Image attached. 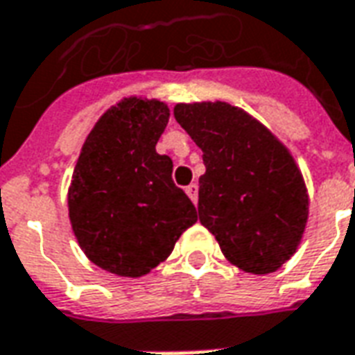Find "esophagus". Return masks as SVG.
I'll list each match as a JSON object with an SVG mask.
<instances>
[{"label":"esophagus","mask_w":355,"mask_h":355,"mask_svg":"<svg viewBox=\"0 0 355 355\" xmlns=\"http://www.w3.org/2000/svg\"><path fill=\"white\" fill-rule=\"evenodd\" d=\"M186 193H188V198L193 201V205L198 203V184H196V182L186 188Z\"/></svg>","instance_id":"esophagus-1"}]
</instances>
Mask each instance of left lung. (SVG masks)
<instances>
[{"label":"left lung","instance_id":"left-lung-1","mask_svg":"<svg viewBox=\"0 0 355 355\" xmlns=\"http://www.w3.org/2000/svg\"><path fill=\"white\" fill-rule=\"evenodd\" d=\"M177 122L203 150L199 222L241 271L269 275L295 254L309 222L303 173L258 118L225 101L177 103Z\"/></svg>","mask_w":355,"mask_h":355}]
</instances>
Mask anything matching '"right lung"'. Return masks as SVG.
Wrapping results in <instances>:
<instances>
[{"label":"right lung","instance_id":"1","mask_svg":"<svg viewBox=\"0 0 355 355\" xmlns=\"http://www.w3.org/2000/svg\"><path fill=\"white\" fill-rule=\"evenodd\" d=\"M169 116L154 97L120 99L92 128L71 177L67 209L78 246L116 277L148 275L198 222L171 178L173 159L156 152Z\"/></svg>","mask_w":355,"mask_h":355}]
</instances>
